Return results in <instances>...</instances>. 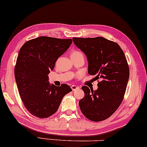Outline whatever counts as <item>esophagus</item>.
Listing matches in <instances>:
<instances>
[{
    "label": "esophagus",
    "instance_id": "1",
    "mask_svg": "<svg viewBox=\"0 0 147 147\" xmlns=\"http://www.w3.org/2000/svg\"><path fill=\"white\" fill-rule=\"evenodd\" d=\"M79 87L76 86L75 85H72V86H71V89L72 90V91H75V90H77V89H79Z\"/></svg>",
    "mask_w": 147,
    "mask_h": 147
}]
</instances>
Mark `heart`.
<instances>
[{
	"label": "heart",
	"instance_id": "obj_1",
	"mask_svg": "<svg viewBox=\"0 0 147 147\" xmlns=\"http://www.w3.org/2000/svg\"><path fill=\"white\" fill-rule=\"evenodd\" d=\"M72 53H81V52H79V51H75V52H73Z\"/></svg>",
	"mask_w": 147,
	"mask_h": 147
}]
</instances>
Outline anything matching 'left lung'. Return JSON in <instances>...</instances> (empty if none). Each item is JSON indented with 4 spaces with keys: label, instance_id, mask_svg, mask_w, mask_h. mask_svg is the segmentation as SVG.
Wrapping results in <instances>:
<instances>
[{
    "label": "left lung",
    "instance_id": "left-lung-1",
    "mask_svg": "<svg viewBox=\"0 0 147 147\" xmlns=\"http://www.w3.org/2000/svg\"><path fill=\"white\" fill-rule=\"evenodd\" d=\"M72 40L86 55L88 73L100 80L95 91L82 87L85 96L79 100L80 109L93 121L107 119L119 107L125 93L129 70L125 54L117 43L101 36Z\"/></svg>",
    "mask_w": 147,
    "mask_h": 147
}]
</instances>
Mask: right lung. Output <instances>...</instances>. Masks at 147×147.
Segmentation results:
<instances>
[{"mask_svg": "<svg viewBox=\"0 0 147 147\" xmlns=\"http://www.w3.org/2000/svg\"><path fill=\"white\" fill-rule=\"evenodd\" d=\"M72 42L71 38L39 36L25 42L20 50L15 66L17 86L26 109L36 117L54 114L63 97L72 91L67 84L50 85L48 77Z\"/></svg>", "mask_w": 147, "mask_h": 147, "instance_id": "add662e5", "label": "right lung"}]
</instances>
